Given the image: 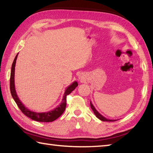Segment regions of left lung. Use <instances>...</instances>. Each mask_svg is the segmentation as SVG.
<instances>
[{
	"instance_id": "obj_1",
	"label": "left lung",
	"mask_w": 153,
	"mask_h": 153,
	"mask_svg": "<svg viewBox=\"0 0 153 153\" xmlns=\"http://www.w3.org/2000/svg\"><path fill=\"white\" fill-rule=\"evenodd\" d=\"M90 107H91V108L92 109L93 112H94V113L95 114V115L97 116V117L100 120H101L102 121H116V120H108V119L105 118V117H103L102 115H100V114L98 113L97 110H96V108H94V106H93V105L92 104L91 102H90Z\"/></svg>"
}]
</instances>
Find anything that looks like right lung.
I'll use <instances>...</instances> for the list:
<instances>
[{"mask_svg":"<svg viewBox=\"0 0 153 153\" xmlns=\"http://www.w3.org/2000/svg\"><path fill=\"white\" fill-rule=\"evenodd\" d=\"M18 54L15 56V58L13 61V63L12 64L11 67V77H10V90H11V93L12 95V97L13 98L14 100L17 105L18 107L20 108L22 112L26 115L32 120H34L36 121H40V122H52V121L56 120V119L59 118L60 116L63 113V112L65 110L66 107V98L67 96L70 94V93L73 91V90L76 88L78 86L77 82H74L72 83L70 86L67 88V89L65 91L63 99L61 104L59 105L57 107L54 108L53 110L48 111V112L45 113H36L33 112V111H30L24 105V104L21 102L19 97H17V94L16 93V90H15V63H16V60Z\"/></svg>","mask_w":153,"mask_h":153,"instance_id":"1","label":"right lung"}]
</instances>
